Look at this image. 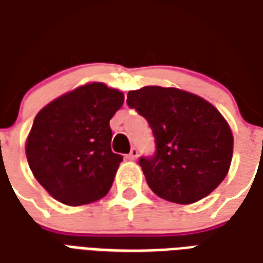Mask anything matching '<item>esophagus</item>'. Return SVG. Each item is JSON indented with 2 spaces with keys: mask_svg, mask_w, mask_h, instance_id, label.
<instances>
[{
  "mask_svg": "<svg viewBox=\"0 0 263 263\" xmlns=\"http://www.w3.org/2000/svg\"><path fill=\"white\" fill-rule=\"evenodd\" d=\"M137 158H138V149L132 148L131 152L126 155V159H128V160H137Z\"/></svg>",
  "mask_w": 263,
  "mask_h": 263,
  "instance_id": "obj_1",
  "label": "esophagus"
}]
</instances>
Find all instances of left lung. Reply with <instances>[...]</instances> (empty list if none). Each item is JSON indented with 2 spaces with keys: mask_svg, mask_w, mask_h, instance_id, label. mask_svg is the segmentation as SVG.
I'll use <instances>...</instances> for the list:
<instances>
[{
  "mask_svg": "<svg viewBox=\"0 0 263 263\" xmlns=\"http://www.w3.org/2000/svg\"><path fill=\"white\" fill-rule=\"evenodd\" d=\"M126 103L148 121L156 155L141 158L146 183L171 203L192 204L218 187L230 171L234 137L214 105L176 87L128 91Z\"/></svg>",
  "mask_w": 263,
  "mask_h": 263,
  "instance_id": "8db88e82",
  "label": "left lung"
}]
</instances>
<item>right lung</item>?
<instances>
[{
	"label": "right lung",
	"instance_id": "right-lung-1",
	"mask_svg": "<svg viewBox=\"0 0 263 263\" xmlns=\"http://www.w3.org/2000/svg\"><path fill=\"white\" fill-rule=\"evenodd\" d=\"M122 104L124 92L91 81L37 112L26 138V159L54 200L76 207L108 193L122 162L111 151L109 120Z\"/></svg>",
	"mask_w": 263,
	"mask_h": 263
}]
</instances>
